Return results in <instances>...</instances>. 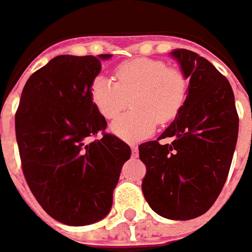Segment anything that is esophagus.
I'll return each mask as SVG.
<instances>
[{"label": "esophagus", "mask_w": 252, "mask_h": 252, "mask_svg": "<svg viewBox=\"0 0 252 252\" xmlns=\"http://www.w3.org/2000/svg\"><path fill=\"white\" fill-rule=\"evenodd\" d=\"M131 156H132V158H137L138 157V148H137V145H131Z\"/></svg>", "instance_id": "1"}]
</instances>
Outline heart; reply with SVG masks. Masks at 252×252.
<instances>
[{
    "mask_svg": "<svg viewBox=\"0 0 252 252\" xmlns=\"http://www.w3.org/2000/svg\"><path fill=\"white\" fill-rule=\"evenodd\" d=\"M188 81L184 74L161 60L138 57L115 68V81L96 75L90 85V96L98 112L115 118L128 105L132 111L118 117L111 132L126 141H140L156 131L157 124H167L181 111L187 98Z\"/></svg>",
    "mask_w": 252,
    "mask_h": 252,
    "instance_id": "b5f03b06",
    "label": "heart"
}]
</instances>
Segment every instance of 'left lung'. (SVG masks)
<instances>
[{
    "label": "left lung",
    "mask_w": 252,
    "mask_h": 252,
    "mask_svg": "<svg viewBox=\"0 0 252 252\" xmlns=\"http://www.w3.org/2000/svg\"><path fill=\"white\" fill-rule=\"evenodd\" d=\"M184 74V105L161 138L138 147L147 167L142 192L157 214L168 220H192L207 213L228 177L238 137V114L228 80L188 50L170 52Z\"/></svg>",
    "instance_id": "8db88e82"
}]
</instances>
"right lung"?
I'll return each instance as SVG.
<instances>
[{
  "label": "right lung",
  "instance_id": "add662e5",
  "mask_svg": "<svg viewBox=\"0 0 252 252\" xmlns=\"http://www.w3.org/2000/svg\"><path fill=\"white\" fill-rule=\"evenodd\" d=\"M98 57L58 55L25 84L15 114L23 172L44 211L67 225H88L110 213L112 192L131 148L104 132L105 118L90 96ZM99 130L103 138L90 144Z\"/></svg>",
  "mask_w": 252,
  "mask_h": 252
}]
</instances>
